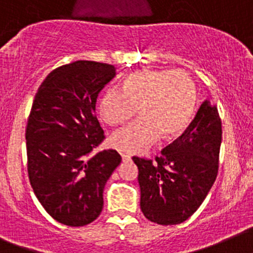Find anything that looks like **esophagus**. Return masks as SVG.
Returning <instances> with one entry per match:
<instances>
[{
    "label": "esophagus",
    "mask_w": 253,
    "mask_h": 253,
    "mask_svg": "<svg viewBox=\"0 0 253 253\" xmlns=\"http://www.w3.org/2000/svg\"><path fill=\"white\" fill-rule=\"evenodd\" d=\"M121 156H122V161H124V163H127V161H131V155L122 154Z\"/></svg>",
    "instance_id": "1"
}]
</instances>
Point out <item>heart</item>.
<instances>
[{
  "mask_svg": "<svg viewBox=\"0 0 253 253\" xmlns=\"http://www.w3.org/2000/svg\"><path fill=\"white\" fill-rule=\"evenodd\" d=\"M197 104L193 79L181 70H138L126 77L121 88H110L99 104L106 124L118 126L138 108V117L111 136V146L120 151L142 152L159 137L179 135L190 122Z\"/></svg>",
  "mask_w": 253,
  "mask_h": 253,
  "instance_id": "1",
  "label": "heart"
}]
</instances>
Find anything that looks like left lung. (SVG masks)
Listing matches in <instances>:
<instances>
[{
    "label": "left lung",
    "mask_w": 253,
    "mask_h": 253,
    "mask_svg": "<svg viewBox=\"0 0 253 253\" xmlns=\"http://www.w3.org/2000/svg\"><path fill=\"white\" fill-rule=\"evenodd\" d=\"M222 142L217 106L204 101L188 128L160 156H133L138 168L140 207L149 220L163 226L188 219L215 181Z\"/></svg>",
    "instance_id": "1"
}]
</instances>
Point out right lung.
<instances>
[{"label":"right lung","instance_id":"right-lung-1","mask_svg":"<svg viewBox=\"0 0 253 253\" xmlns=\"http://www.w3.org/2000/svg\"><path fill=\"white\" fill-rule=\"evenodd\" d=\"M115 76L111 64L74 61L50 73L34 98L25 135L29 180L45 211L65 226L98 218L104 185L122 160L116 150L92 154L106 138L95 102Z\"/></svg>","mask_w":253,"mask_h":253}]
</instances>
